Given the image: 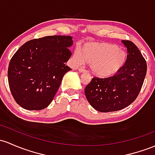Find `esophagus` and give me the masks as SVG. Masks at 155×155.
<instances>
[{
    "instance_id": "34e87169",
    "label": "esophagus",
    "mask_w": 155,
    "mask_h": 155,
    "mask_svg": "<svg viewBox=\"0 0 155 155\" xmlns=\"http://www.w3.org/2000/svg\"><path fill=\"white\" fill-rule=\"evenodd\" d=\"M79 71L81 73H87V70L82 68H79Z\"/></svg>"
}]
</instances>
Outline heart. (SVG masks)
Masks as SVG:
<instances>
[{
  "instance_id": "obj_1",
  "label": "heart",
  "mask_w": 155,
  "mask_h": 155,
  "mask_svg": "<svg viewBox=\"0 0 155 155\" xmlns=\"http://www.w3.org/2000/svg\"><path fill=\"white\" fill-rule=\"evenodd\" d=\"M127 53L117 45L108 42H87L74 55L76 64H90L96 76L107 78L115 76L127 63Z\"/></svg>"
}]
</instances>
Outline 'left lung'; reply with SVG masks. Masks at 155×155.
Instances as JSON below:
<instances>
[{"mask_svg": "<svg viewBox=\"0 0 155 155\" xmlns=\"http://www.w3.org/2000/svg\"><path fill=\"white\" fill-rule=\"evenodd\" d=\"M127 48V63L115 76L93 77L84 89L90 104L101 113L127 107L138 96L143 84L147 64L140 50L130 40H122Z\"/></svg>", "mask_w": 155, "mask_h": 155, "instance_id": "8db88e82", "label": "left lung"}]
</instances>
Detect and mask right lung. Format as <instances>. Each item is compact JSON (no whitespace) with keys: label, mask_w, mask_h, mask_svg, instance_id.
Masks as SVG:
<instances>
[{"label":"right lung","mask_w":155,"mask_h":155,"mask_svg":"<svg viewBox=\"0 0 155 155\" xmlns=\"http://www.w3.org/2000/svg\"><path fill=\"white\" fill-rule=\"evenodd\" d=\"M71 36H46L23 44L10 60L8 81L17 104L25 110L46 108L62 78L71 71L65 62L72 55Z\"/></svg>","instance_id":"add662e5"}]
</instances>
